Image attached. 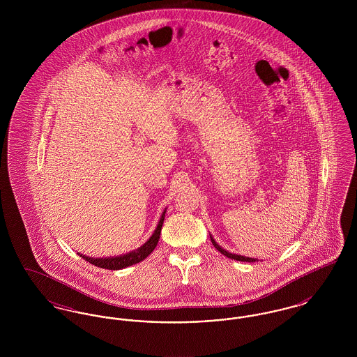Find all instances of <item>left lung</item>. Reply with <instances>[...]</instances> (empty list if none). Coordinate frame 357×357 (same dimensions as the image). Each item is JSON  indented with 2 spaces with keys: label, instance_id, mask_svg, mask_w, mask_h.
I'll list each match as a JSON object with an SVG mask.
<instances>
[{
  "label": "left lung",
  "instance_id": "1",
  "mask_svg": "<svg viewBox=\"0 0 357 357\" xmlns=\"http://www.w3.org/2000/svg\"><path fill=\"white\" fill-rule=\"evenodd\" d=\"M210 239H211V242H213L214 248H215L218 252H221V255H226L227 258H231V259H237V261H243V262H255V261H258V258H252V257H245V255H234V253H230V252H227L226 249H223V248H222L221 245H218V243L215 242V239L213 238L211 234H210Z\"/></svg>",
  "mask_w": 357,
  "mask_h": 357
}]
</instances>
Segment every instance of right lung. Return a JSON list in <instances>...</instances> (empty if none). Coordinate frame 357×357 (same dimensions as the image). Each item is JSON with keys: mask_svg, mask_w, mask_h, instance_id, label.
Masks as SVG:
<instances>
[{"mask_svg": "<svg viewBox=\"0 0 357 357\" xmlns=\"http://www.w3.org/2000/svg\"><path fill=\"white\" fill-rule=\"evenodd\" d=\"M165 214H166V208L163 210L160 220L158 222L155 230H153V236L149 238L140 248H137L135 250L126 253V255H116V257H102V258H95V257H88V255H80L82 258H84L85 261H88L89 264L102 268V269H109V271H119V269H124L128 268L131 265H135L137 262L143 261L144 258H147L149 255H151L153 249L158 245V241L160 237V231H162V226H163V221H165Z\"/></svg>", "mask_w": 357, "mask_h": 357, "instance_id": "right-lung-1", "label": "right lung"}]
</instances>
